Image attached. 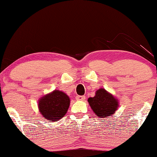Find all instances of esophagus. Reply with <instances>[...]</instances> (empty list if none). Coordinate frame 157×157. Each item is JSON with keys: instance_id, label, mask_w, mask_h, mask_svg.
I'll return each mask as SVG.
<instances>
[{"instance_id": "1", "label": "esophagus", "mask_w": 157, "mask_h": 157, "mask_svg": "<svg viewBox=\"0 0 157 157\" xmlns=\"http://www.w3.org/2000/svg\"><path fill=\"white\" fill-rule=\"evenodd\" d=\"M86 97L84 96H77L76 97V99L77 101H84Z\"/></svg>"}]
</instances>
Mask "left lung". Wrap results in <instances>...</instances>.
<instances>
[{
	"label": "left lung",
	"mask_w": 157,
	"mask_h": 157,
	"mask_svg": "<svg viewBox=\"0 0 157 157\" xmlns=\"http://www.w3.org/2000/svg\"><path fill=\"white\" fill-rule=\"evenodd\" d=\"M88 102L96 116L102 119L114 114L119 106V99L103 88L96 91L94 97L88 98Z\"/></svg>",
	"instance_id": "obj_1"
}]
</instances>
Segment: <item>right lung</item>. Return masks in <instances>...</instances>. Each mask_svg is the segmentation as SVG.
I'll return each instance as SVG.
<instances>
[{
    "instance_id": "1",
    "label": "right lung",
    "mask_w": 157,
    "mask_h": 157,
    "mask_svg": "<svg viewBox=\"0 0 157 157\" xmlns=\"http://www.w3.org/2000/svg\"><path fill=\"white\" fill-rule=\"evenodd\" d=\"M38 108L40 115L47 121H59L67 113L70 106V98L59 90H54L43 96L38 101Z\"/></svg>"
}]
</instances>
